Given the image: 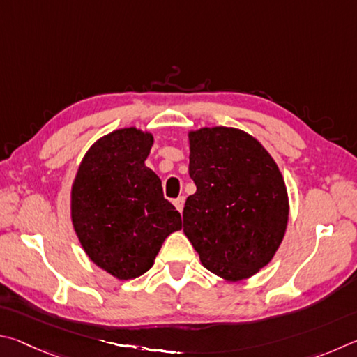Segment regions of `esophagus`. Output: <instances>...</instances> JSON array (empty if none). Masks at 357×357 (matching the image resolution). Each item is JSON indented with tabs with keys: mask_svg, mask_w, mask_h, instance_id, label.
I'll return each instance as SVG.
<instances>
[{
	"mask_svg": "<svg viewBox=\"0 0 357 357\" xmlns=\"http://www.w3.org/2000/svg\"><path fill=\"white\" fill-rule=\"evenodd\" d=\"M174 205H175V208H177V210L180 211V213H182L183 207H185V197H183V196H178V197L174 201Z\"/></svg>",
	"mask_w": 357,
	"mask_h": 357,
	"instance_id": "1",
	"label": "esophagus"
}]
</instances>
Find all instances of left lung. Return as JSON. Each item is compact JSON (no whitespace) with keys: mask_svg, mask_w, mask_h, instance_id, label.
Wrapping results in <instances>:
<instances>
[{"mask_svg":"<svg viewBox=\"0 0 357 357\" xmlns=\"http://www.w3.org/2000/svg\"><path fill=\"white\" fill-rule=\"evenodd\" d=\"M190 177L183 232L202 265L229 282L252 278L284 240L290 204L282 172L246 131L202 127L188 131Z\"/></svg>","mask_w":357,"mask_h":357,"instance_id":"1","label":"left lung"}]
</instances>
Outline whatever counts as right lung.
Segmentation results:
<instances>
[{"label":"right lung","instance_id":"1","mask_svg":"<svg viewBox=\"0 0 357 357\" xmlns=\"http://www.w3.org/2000/svg\"><path fill=\"white\" fill-rule=\"evenodd\" d=\"M152 146L150 131H111L87 150L72 183L70 216L81 248L119 280L149 271L165 240L182 229L160 177L146 166Z\"/></svg>","mask_w":357,"mask_h":357}]
</instances>
